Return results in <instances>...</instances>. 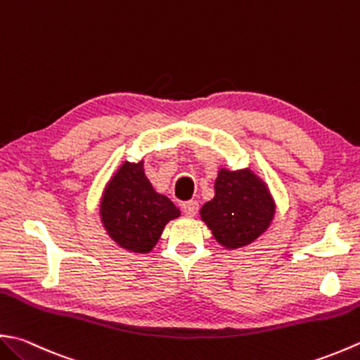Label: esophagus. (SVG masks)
Listing matches in <instances>:
<instances>
[{
  "label": "esophagus",
  "mask_w": 360,
  "mask_h": 360,
  "mask_svg": "<svg viewBox=\"0 0 360 360\" xmlns=\"http://www.w3.org/2000/svg\"><path fill=\"white\" fill-rule=\"evenodd\" d=\"M182 212H184L187 217H195L196 212H198V201L190 200L182 204Z\"/></svg>",
  "instance_id": "1"
}]
</instances>
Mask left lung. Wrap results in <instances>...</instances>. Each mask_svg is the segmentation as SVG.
Returning <instances> with one entry per match:
<instances>
[{
  "label": "left lung",
  "mask_w": 360,
  "mask_h": 360,
  "mask_svg": "<svg viewBox=\"0 0 360 360\" xmlns=\"http://www.w3.org/2000/svg\"><path fill=\"white\" fill-rule=\"evenodd\" d=\"M200 214L215 240L236 250L255 242L270 226L274 201L265 182L251 170L221 168L215 179V196Z\"/></svg>",
  "instance_id": "left-lung-1"
}]
</instances>
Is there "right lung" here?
Segmentation results:
<instances>
[{"label":"right lung","instance_id":"1","mask_svg":"<svg viewBox=\"0 0 360 360\" xmlns=\"http://www.w3.org/2000/svg\"><path fill=\"white\" fill-rule=\"evenodd\" d=\"M100 215L114 242L132 252H150L165 224L181 215L179 209L153 188L143 160L124 162L105 186Z\"/></svg>","mask_w":360,"mask_h":360}]
</instances>
